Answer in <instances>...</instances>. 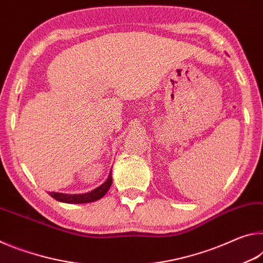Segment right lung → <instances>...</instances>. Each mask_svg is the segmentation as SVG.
Instances as JSON below:
<instances>
[{
	"label": "right lung",
	"instance_id": "add662e5",
	"mask_svg": "<svg viewBox=\"0 0 263 263\" xmlns=\"http://www.w3.org/2000/svg\"><path fill=\"white\" fill-rule=\"evenodd\" d=\"M111 184H112V176H111V173L108 176L105 182H103L100 186H97L94 190L89 191L86 194H62V193H48L57 201L62 202V203H68V204H83V203H90L95 202L97 199L103 197V196L108 193L110 189Z\"/></svg>",
	"mask_w": 263,
	"mask_h": 263
}]
</instances>
